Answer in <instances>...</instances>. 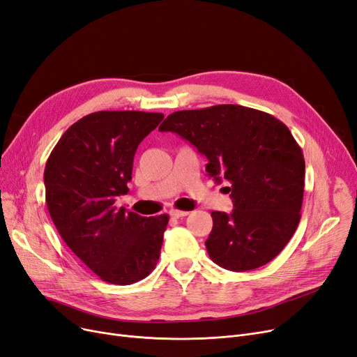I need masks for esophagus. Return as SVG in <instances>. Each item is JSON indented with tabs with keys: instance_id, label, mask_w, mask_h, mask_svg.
Masks as SVG:
<instances>
[{
	"instance_id": "1",
	"label": "esophagus",
	"mask_w": 357,
	"mask_h": 357,
	"mask_svg": "<svg viewBox=\"0 0 357 357\" xmlns=\"http://www.w3.org/2000/svg\"><path fill=\"white\" fill-rule=\"evenodd\" d=\"M169 215L173 218H181V217H186L189 215L188 211H180V209H171L169 211Z\"/></svg>"
}]
</instances>
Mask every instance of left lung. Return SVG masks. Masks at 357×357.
<instances>
[{
	"mask_svg": "<svg viewBox=\"0 0 357 357\" xmlns=\"http://www.w3.org/2000/svg\"><path fill=\"white\" fill-rule=\"evenodd\" d=\"M206 156V173L230 183L231 213L211 212L205 241L217 265L240 273L259 268L286 248L301 221L305 158L289 127L241 105L176 111L160 126Z\"/></svg>",
	"mask_w": 357,
	"mask_h": 357,
	"instance_id": "obj_1",
	"label": "left lung"
}]
</instances>
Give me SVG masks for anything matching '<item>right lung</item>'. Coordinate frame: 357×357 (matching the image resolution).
I'll return each instance as SVG.
<instances>
[{
  "mask_svg": "<svg viewBox=\"0 0 357 357\" xmlns=\"http://www.w3.org/2000/svg\"><path fill=\"white\" fill-rule=\"evenodd\" d=\"M162 119L161 112H92L68 127L45 165V201L56 231L111 284L144 280L160 259L167 213L140 217L114 204L129 192L139 144Z\"/></svg>",
  "mask_w": 357,
  "mask_h": 357,
  "instance_id": "1",
  "label": "right lung"
}]
</instances>
